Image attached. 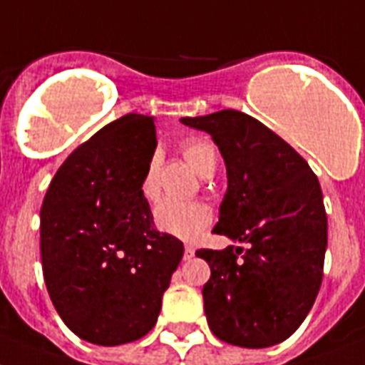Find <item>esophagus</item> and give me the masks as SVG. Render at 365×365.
<instances>
[{
    "instance_id": "obj_1",
    "label": "esophagus",
    "mask_w": 365,
    "mask_h": 365,
    "mask_svg": "<svg viewBox=\"0 0 365 365\" xmlns=\"http://www.w3.org/2000/svg\"><path fill=\"white\" fill-rule=\"evenodd\" d=\"M195 256V249L191 245H185V250H183V259H191Z\"/></svg>"
}]
</instances>
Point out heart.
Instances as JSON below:
<instances>
[{"mask_svg":"<svg viewBox=\"0 0 365 365\" xmlns=\"http://www.w3.org/2000/svg\"><path fill=\"white\" fill-rule=\"evenodd\" d=\"M183 158L187 159L192 170L207 178L217 168V148L207 139H189L182 146ZM140 195L146 200H155L159 197V167L158 158H152L146 165V170L140 180ZM154 222L159 232L173 235L176 240L192 241L204 232L211 222V211L202 202L161 200L154 210Z\"/></svg>","mask_w":365,"mask_h":365,"instance_id":"obj_1","label":"heart"}]
</instances>
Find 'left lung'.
<instances>
[{"instance_id":"1","label":"left lung","mask_w":365,"mask_h":365,"mask_svg":"<svg viewBox=\"0 0 365 365\" xmlns=\"http://www.w3.org/2000/svg\"><path fill=\"white\" fill-rule=\"evenodd\" d=\"M182 122L210 133L225 159L228 189L213 232L247 245L197 250L211 269L202 289L207 324L226 344H280L301 327L323 280L319 180L286 140L245 113L222 109Z\"/></svg>"}]
</instances>
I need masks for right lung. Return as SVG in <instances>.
<instances>
[{"mask_svg":"<svg viewBox=\"0 0 365 365\" xmlns=\"http://www.w3.org/2000/svg\"><path fill=\"white\" fill-rule=\"evenodd\" d=\"M155 146L154 116L124 115L73 150L42 202L46 287L64 324L94 345L148 334L183 256L140 195Z\"/></svg>","mask_w":365,"mask_h":365,"instance_id":"right-lung-1","label":"right lung"}]
</instances>
